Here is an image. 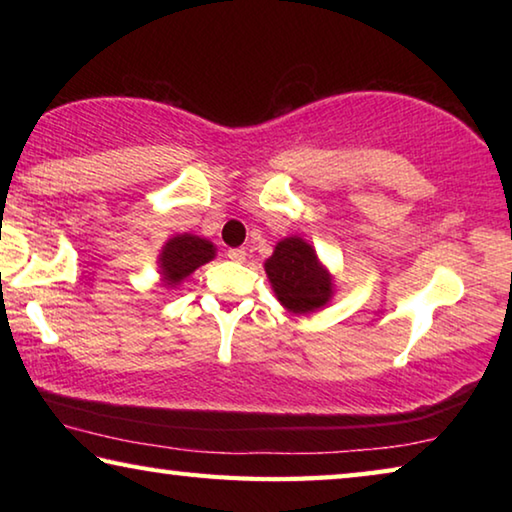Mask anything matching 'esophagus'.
Returning a JSON list of instances; mask_svg holds the SVG:
<instances>
[{"label":"esophagus","instance_id":"obj_1","mask_svg":"<svg viewBox=\"0 0 512 512\" xmlns=\"http://www.w3.org/2000/svg\"><path fill=\"white\" fill-rule=\"evenodd\" d=\"M228 257L232 259V262H244V259H246V250H244V248H230V250H228Z\"/></svg>","mask_w":512,"mask_h":512}]
</instances>
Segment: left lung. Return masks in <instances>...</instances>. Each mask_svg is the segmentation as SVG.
Masks as SVG:
<instances>
[{"instance_id":"obj_1","label":"left lung","mask_w":512,"mask_h":512,"mask_svg":"<svg viewBox=\"0 0 512 512\" xmlns=\"http://www.w3.org/2000/svg\"><path fill=\"white\" fill-rule=\"evenodd\" d=\"M264 271L275 298L291 314H311L334 296L332 275L318 262L316 250L300 237L277 241L273 255L264 262Z\"/></svg>"}]
</instances>
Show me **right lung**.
Returning a JSON list of instances; mask_svg holds the SVG:
<instances>
[{
    "instance_id": "right-lung-1",
    "label": "right lung",
    "mask_w": 512,
    "mask_h": 512,
    "mask_svg": "<svg viewBox=\"0 0 512 512\" xmlns=\"http://www.w3.org/2000/svg\"><path fill=\"white\" fill-rule=\"evenodd\" d=\"M216 255V248L212 241L201 239L196 235H176L171 237L167 244L162 246V253L158 257L162 282L167 287H176L192 275L198 266L212 262Z\"/></svg>"
}]
</instances>
